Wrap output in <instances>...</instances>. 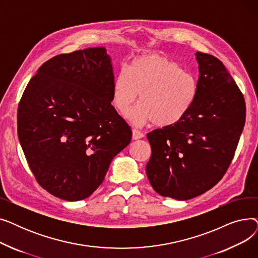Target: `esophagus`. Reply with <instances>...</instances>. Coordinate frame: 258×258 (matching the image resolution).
<instances>
[{
    "mask_svg": "<svg viewBox=\"0 0 258 258\" xmlns=\"http://www.w3.org/2000/svg\"><path fill=\"white\" fill-rule=\"evenodd\" d=\"M143 137H144V134L142 132H140L139 130H136V128L133 130V139L134 140H138Z\"/></svg>",
    "mask_w": 258,
    "mask_h": 258,
    "instance_id": "obj_1",
    "label": "esophagus"
}]
</instances>
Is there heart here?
<instances>
[{
  "instance_id": "1",
  "label": "heart",
  "mask_w": 258,
  "mask_h": 258,
  "mask_svg": "<svg viewBox=\"0 0 258 258\" xmlns=\"http://www.w3.org/2000/svg\"><path fill=\"white\" fill-rule=\"evenodd\" d=\"M141 102L126 114L133 124L153 121L159 127L177 124L192 107L198 95L195 76L171 59L159 54L135 57L128 70L123 68L113 81V104L124 113L137 100Z\"/></svg>"
}]
</instances>
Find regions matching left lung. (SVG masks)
<instances>
[{
    "label": "left lung",
    "instance_id": "obj_1",
    "mask_svg": "<svg viewBox=\"0 0 258 258\" xmlns=\"http://www.w3.org/2000/svg\"><path fill=\"white\" fill-rule=\"evenodd\" d=\"M198 95L177 124L147 134L152 157L148 181L162 197L186 201L206 192L233 159L246 119V103L232 76L216 57L196 53Z\"/></svg>",
    "mask_w": 258,
    "mask_h": 258
}]
</instances>
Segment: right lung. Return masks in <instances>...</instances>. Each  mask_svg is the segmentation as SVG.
Here are the masks:
<instances>
[{"instance_id":"right-lung-1","label":"right lung","mask_w":258,"mask_h":258,"mask_svg":"<svg viewBox=\"0 0 258 258\" xmlns=\"http://www.w3.org/2000/svg\"><path fill=\"white\" fill-rule=\"evenodd\" d=\"M114 73L104 47L54 56L27 85L18 135L38 184L64 201L89 198L132 131L112 105Z\"/></svg>"}]
</instances>
